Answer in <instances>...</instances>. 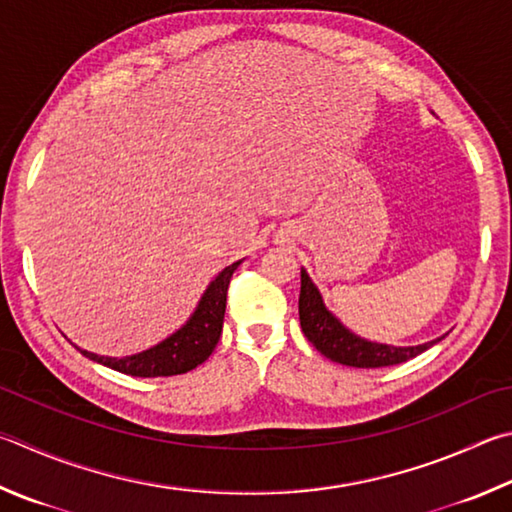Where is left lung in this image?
<instances>
[{"instance_id":"left-lung-1","label":"left lung","mask_w":512,"mask_h":512,"mask_svg":"<svg viewBox=\"0 0 512 512\" xmlns=\"http://www.w3.org/2000/svg\"><path fill=\"white\" fill-rule=\"evenodd\" d=\"M302 286H300V324L304 336L309 338L311 345L318 349L322 356H327L333 362L347 367H360V369H376V367H389L401 365V362L410 360L425 349L436 345L441 338L423 342V345L414 347H394L385 345V342H374L358 336L351 329H347L336 315H333L327 304H324L318 286L313 284L309 273L302 268Z\"/></svg>"}]
</instances>
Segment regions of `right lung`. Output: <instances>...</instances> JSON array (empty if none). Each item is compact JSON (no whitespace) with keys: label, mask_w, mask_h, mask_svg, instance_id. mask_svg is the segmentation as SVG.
I'll list each match as a JSON object with an SVG mask.
<instances>
[{"label":"right lung","mask_w":512,"mask_h":512,"mask_svg":"<svg viewBox=\"0 0 512 512\" xmlns=\"http://www.w3.org/2000/svg\"><path fill=\"white\" fill-rule=\"evenodd\" d=\"M239 262L226 266L215 280L208 284L203 291L197 309L183 324L181 329H176L172 336L161 340L159 345H154L145 351L132 353V356L123 358H111V356H98L87 349H80L82 356L89 360L100 362L109 369H116L120 374L138 376V378H156V376H176L185 374L194 367H199L203 360L215 351L217 342L221 338V327H224V313H226V295L232 273L237 271Z\"/></svg>","instance_id":"1"}]
</instances>
